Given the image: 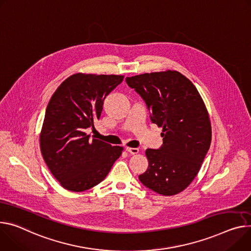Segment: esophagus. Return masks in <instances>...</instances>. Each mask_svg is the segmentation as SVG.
I'll return each instance as SVG.
<instances>
[{"label":"esophagus","instance_id":"obj_1","mask_svg":"<svg viewBox=\"0 0 251 251\" xmlns=\"http://www.w3.org/2000/svg\"><path fill=\"white\" fill-rule=\"evenodd\" d=\"M126 151L129 152L130 154L134 155V154H138L139 153V149L138 148H131V147H127Z\"/></svg>","mask_w":251,"mask_h":251}]
</instances>
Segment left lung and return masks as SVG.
<instances>
[{
	"instance_id": "8db88e82",
	"label": "left lung",
	"mask_w": 251,
	"mask_h": 251,
	"mask_svg": "<svg viewBox=\"0 0 251 251\" xmlns=\"http://www.w3.org/2000/svg\"><path fill=\"white\" fill-rule=\"evenodd\" d=\"M126 83L145 101L151 121L162 127L163 145L147 149L141 183L158 194L175 195L189 186L211 143L206 107L192 82L177 71L127 77Z\"/></svg>"
}]
</instances>
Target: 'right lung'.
Listing matches in <instances>:
<instances>
[{"instance_id":"right-lung-1","label":"right lung","mask_w":251,"mask_h":251,"mask_svg":"<svg viewBox=\"0 0 251 251\" xmlns=\"http://www.w3.org/2000/svg\"><path fill=\"white\" fill-rule=\"evenodd\" d=\"M124 79L121 75L77 73L57 88L46 109L40 148L54 177L67 190L81 192L99 184L123 151L86 129L99 119L106 96Z\"/></svg>"}]
</instances>
